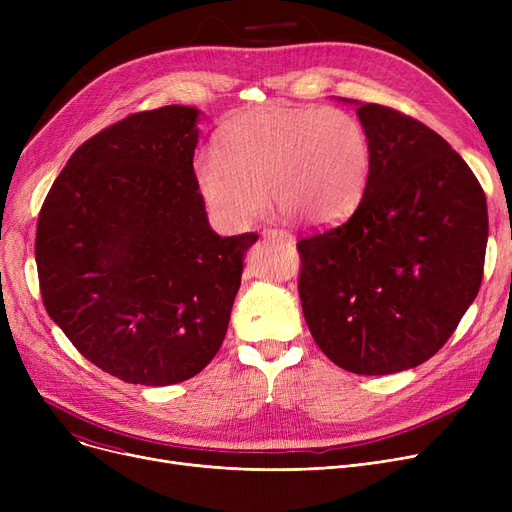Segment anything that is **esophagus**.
Masks as SVG:
<instances>
[{
	"mask_svg": "<svg viewBox=\"0 0 512 512\" xmlns=\"http://www.w3.org/2000/svg\"><path fill=\"white\" fill-rule=\"evenodd\" d=\"M263 236L265 238H280V240L288 242V245H294V236L290 232H286V230H280V228H265Z\"/></svg>",
	"mask_w": 512,
	"mask_h": 512,
	"instance_id": "34e87169",
	"label": "esophagus"
}]
</instances>
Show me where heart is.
<instances>
[{
	"instance_id": "1",
	"label": "heart",
	"mask_w": 512,
	"mask_h": 512,
	"mask_svg": "<svg viewBox=\"0 0 512 512\" xmlns=\"http://www.w3.org/2000/svg\"><path fill=\"white\" fill-rule=\"evenodd\" d=\"M373 166L365 126L338 107L272 105L232 116L215 134V159L195 164V186L220 222L245 226L272 201L313 226L346 220Z\"/></svg>"
}]
</instances>
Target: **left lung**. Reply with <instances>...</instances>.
Here are the masks:
<instances>
[{
    "label": "left lung",
    "mask_w": 512,
    "mask_h": 512,
    "mask_svg": "<svg viewBox=\"0 0 512 512\" xmlns=\"http://www.w3.org/2000/svg\"><path fill=\"white\" fill-rule=\"evenodd\" d=\"M373 166L344 224L297 242L299 294L313 340L338 367L388 375L434 357L475 301L488 205L438 132L357 103Z\"/></svg>",
    "instance_id": "left-lung-1"
}]
</instances>
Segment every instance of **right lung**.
<instances>
[{
  "label": "right lung",
  "instance_id": "obj_1",
  "mask_svg": "<svg viewBox=\"0 0 512 512\" xmlns=\"http://www.w3.org/2000/svg\"><path fill=\"white\" fill-rule=\"evenodd\" d=\"M199 110L132 114L80 145L49 188L35 257L76 351L128 384L170 386L220 351L255 232L215 234L195 186Z\"/></svg>",
  "mask_w": 512,
  "mask_h": 512
}]
</instances>
